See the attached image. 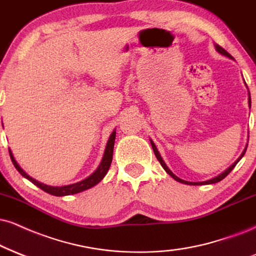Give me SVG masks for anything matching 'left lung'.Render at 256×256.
I'll use <instances>...</instances> for the list:
<instances>
[{
	"label": "left lung",
	"mask_w": 256,
	"mask_h": 256,
	"mask_svg": "<svg viewBox=\"0 0 256 256\" xmlns=\"http://www.w3.org/2000/svg\"><path fill=\"white\" fill-rule=\"evenodd\" d=\"M215 46H216V50H217V52H220V54H223V56H229V58H232V56H230V54H229V53H228V52H226L224 48H223V47H220V45H215ZM249 106H250V97H249ZM150 144H152V148H153V150H154V154H156V156L158 162H160V165H162V166L164 167V170H165V171H166L167 173H168V174H170V176H171L173 179H176V182H184V184H188V185H190V184H191V185H205V184H215V182H220V180H222V179H224V178H226V176H228V174H229V173L232 171V168H234V167L236 166V164H238V162H240V160H241V159H242V156H244L246 150H247V148H246V150H244V153H242V154H241V156H240V158H238V160H236V162H235L234 164H232V166H230V167H229V168H226L224 172H223V173H220V176H215V178L210 179V180H206V182H185V180H182V179H180V178H178V176H176V174H173V173L171 172V170H170V168H168V167H167V166H166V164H165V162H164L162 158V156H160V154H159V152H158V150H156V144H153V141H150Z\"/></svg>",
	"instance_id": "left-lung-1"
}]
</instances>
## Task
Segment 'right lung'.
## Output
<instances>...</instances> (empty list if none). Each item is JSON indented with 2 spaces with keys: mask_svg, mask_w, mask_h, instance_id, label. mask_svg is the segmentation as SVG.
<instances>
[{
  "mask_svg": "<svg viewBox=\"0 0 256 256\" xmlns=\"http://www.w3.org/2000/svg\"><path fill=\"white\" fill-rule=\"evenodd\" d=\"M115 135H116V132H112V134L110 135L108 144H106V152H104L102 162H100L98 168H97L96 171H94L90 176H88L86 179H84V180H82L80 182H76V184L66 185V186H48V185L42 184V182H36V179L30 178V176H28L27 173L18 165V162H15L14 156H12L10 150H9V156H10L12 162V164H14L15 168L18 170V173L24 176V178H27L30 182H33L34 185H36L38 188H40L41 190H44L45 192H47V194H53V196L74 194H78V192L88 190V188H92V186L98 184V182L103 179V176L106 174V172H108V170L110 167V164H112V150H114V142H115Z\"/></svg>",
  "mask_w": 256,
  "mask_h": 256,
  "instance_id": "add662e5",
  "label": "right lung"
}]
</instances>
